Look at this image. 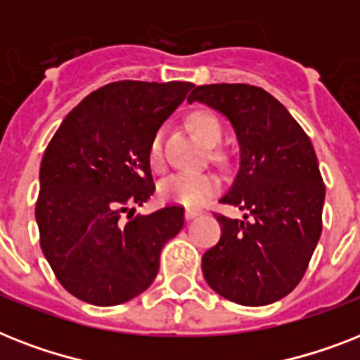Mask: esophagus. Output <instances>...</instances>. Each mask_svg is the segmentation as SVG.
Listing matches in <instances>:
<instances>
[{"label": "esophagus", "mask_w": 360, "mask_h": 360, "mask_svg": "<svg viewBox=\"0 0 360 360\" xmlns=\"http://www.w3.org/2000/svg\"><path fill=\"white\" fill-rule=\"evenodd\" d=\"M197 215H200V210H191V208L186 210V219H188V221L195 219Z\"/></svg>", "instance_id": "esophagus-1"}]
</instances>
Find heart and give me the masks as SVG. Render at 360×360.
<instances>
[{
  "label": "heart",
  "mask_w": 360,
  "mask_h": 360,
  "mask_svg": "<svg viewBox=\"0 0 360 360\" xmlns=\"http://www.w3.org/2000/svg\"><path fill=\"white\" fill-rule=\"evenodd\" d=\"M191 130L198 135L204 145L214 146L221 141V124L214 115L195 113L189 119ZM148 162L152 169L163 167L162 134L158 131L148 145ZM219 178L208 171H182L167 176L160 184V195L163 200L172 204H180L186 208H200L212 195L219 191Z\"/></svg>",
  "instance_id": "heart-1"
}]
</instances>
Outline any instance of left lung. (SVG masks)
I'll return each mask as SVG.
<instances>
[{
  "mask_svg": "<svg viewBox=\"0 0 360 360\" xmlns=\"http://www.w3.org/2000/svg\"><path fill=\"white\" fill-rule=\"evenodd\" d=\"M188 102L225 115L240 146V169L221 202L245 214L215 215L221 240L202 255L204 278L238 304L275 303L303 278L320 240L326 186L314 146L288 109L255 85H198Z\"/></svg>",
  "mask_w": 360,
  "mask_h": 360,
  "instance_id": "left-lung-1",
  "label": "left lung"
}]
</instances>
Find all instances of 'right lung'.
I'll use <instances>...</instances> for the list:
<instances>
[{"label":"right lung","instance_id":"add662e5","mask_svg":"<svg viewBox=\"0 0 360 360\" xmlns=\"http://www.w3.org/2000/svg\"><path fill=\"white\" fill-rule=\"evenodd\" d=\"M195 85L115 82L66 115L40 163V249L66 292L113 307L143 294L182 206L135 215L154 193L148 145Z\"/></svg>","mask_w":360,"mask_h":360}]
</instances>
